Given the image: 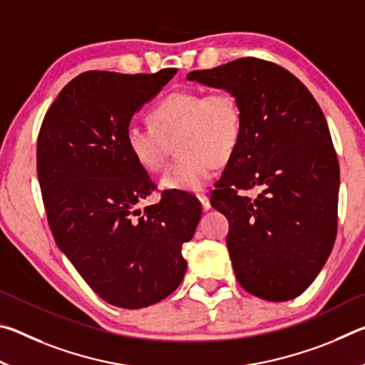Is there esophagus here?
Wrapping results in <instances>:
<instances>
[{
  "label": "esophagus",
  "instance_id": "esophagus-1",
  "mask_svg": "<svg viewBox=\"0 0 365 365\" xmlns=\"http://www.w3.org/2000/svg\"><path fill=\"white\" fill-rule=\"evenodd\" d=\"M197 200L201 202L202 211H209V209H211V201H209V197L206 195H200L197 196Z\"/></svg>",
  "mask_w": 365,
  "mask_h": 365
}]
</instances>
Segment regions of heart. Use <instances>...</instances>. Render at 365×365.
Returning a JSON list of instances; mask_svg holds the SVG:
<instances>
[{
    "label": "heart",
    "mask_w": 365,
    "mask_h": 365,
    "mask_svg": "<svg viewBox=\"0 0 365 365\" xmlns=\"http://www.w3.org/2000/svg\"><path fill=\"white\" fill-rule=\"evenodd\" d=\"M151 127L130 123L127 151L141 169L158 172L175 141L178 158L159 178L168 191L205 190L217 164L233 156L242 140L243 114L230 91H174L148 114Z\"/></svg>",
    "instance_id": "1"
}]
</instances>
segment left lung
Instances as JSON below:
<instances>
[{"mask_svg": "<svg viewBox=\"0 0 365 365\" xmlns=\"http://www.w3.org/2000/svg\"><path fill=\"white\" fill-rule=\"evenodd\" d=\"M191 82L237 98L243 133L211 205L228 219L227 248L246 292L288 301L316 280L336 238L339 165L322 109L293 73L242 58ZM259 187L252 200L240 189Z\"/></svg>", "mask_w": 365, "mask_h": 365, "instance_id": "left-lung-1", "label": "left lung"}]
</instances>
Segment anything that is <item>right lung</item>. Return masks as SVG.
<instances>
[{
  "mask_svg": "<svg viewBox=\"0 0 365 365\" xmlns=\"http://www.w3.org/2000/svg\"><path fill=\"white\" fill-rule=\"evenodd\" d=\"M177 69L156 73L90 71L71 80L43 119L36 172L48 224L59 250L109 304L140 309L180 285L183 243L201 219L195 196L163 193L125 146L133 114L151 101Z\"/></svg>",
  "mask_w": 365,
  "mask_h": 365,
  "instance_id": "1",
  "label": "right lung"
}]
</instances>
